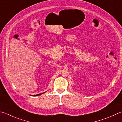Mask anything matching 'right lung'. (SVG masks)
I'll return each mask as SVG.
<instances>
[{
	"label": "right lung",
	"mask_w": 122,
	"mask_h": 122,
	"mask_svg": "<svg viewBox=\"0 0 122 122\" xmlns=\"http://www.w3.org/2000/svg\"><path fill=\"white\" fill-rule=\"evenodd\" d=\"M41 94H37V95H35V96H39V95H41Z\"/></svg>",
	"instance_id": "1"
}]
</instances>
